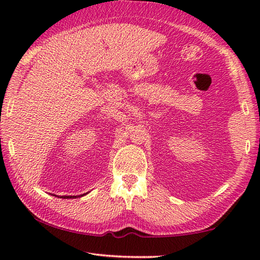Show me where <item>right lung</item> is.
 I'll return each instance as SVG.
<instances>
[{
	"label": "right lung",
	"instance_id": "add662e5",
	"mask_svg": "<svg viewBox=\"0 0 260 260\" xmlns=\"http://www.w3.org/2000/svg\"><path fill=\"white\" fill-rule=\"evenodd\" d=\"M87 193H84V194H81V196H61L60 198L61 199H76V198H80V197H84V196H86Z\"/></svg>",
	"mask_w": 260,
	"mask_h": 260
}]
</instances>
